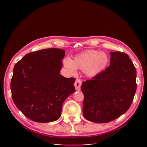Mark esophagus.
<instances>
[{
	"label": "esophagus",
	"mask_w": 147,
	"mask_h": 147,
	"mask_svg": "<svg viewBox=\"0 0 147 147\" xmlns=\"http://www.w3.org/2000/svg\"><path fill=\"white\" fill-rule=\"evenodd\" d=\"M81 85H82V80H81L79 79V78L76 79V80H75V82L74 83V86L75 87V89H76V90H77V91L80 90Z\"/></svg>",
	"instance_id": "1"
}]
</instances>
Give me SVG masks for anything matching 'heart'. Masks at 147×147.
Returning a JSON list of instances; mask_svg holds the SVG:
<instances>
[{
  "instance_id": "1",
  "label": "heart",
  "mask_w": 147,
  "mask_h": 147,
  "mask_svg": "<svg viewBox=\"0 0 147 147\" xmlns=\"http://www.w3.org/2000/svg\"><path fill=\"white\" fill-rule=\"evenodd\" d=\"M109 57L104 52L96 50H86L74 57V61L69 57L64 60L65 67L72 74H76L77 69L84 71L89 77H95L101 73L107 65Z\"/></svg>"
}]
</instances>
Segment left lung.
Masks as SVG:
<instances>
[{"instance_id": "1", "label": "left lung", "mask_w": 147, "mask_h": 147, "mask_svg": "<svg viewBox=\"0 0 147 147\" xmlns=\"http://www.w3.org/2000/svg\"><path fill=\"white\" fill-rule=\"evenodd\" d=\"M110 65L82 83L83 116L96 123H107L129 109L137 89L136 69L126 53H110Z\"/></svg>"}]
</instances>
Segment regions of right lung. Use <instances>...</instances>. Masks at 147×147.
I'll list each match as a JSON object with an SVG mask.
<instances>
[{
  "instance_id": "right-lung-1",
  "label": "right lung",
  "mask_w": 147,
  "mask_h": 147,
  "mask_svg": "<svg viewBox=\"0 0 147 147\" xmlns=\"http://www.w3.org/2000/svg\"><path fill=\"white\" fill-rule=\"evenodd\" d=\"M65 51L43 49L16 63L10 83L13 102L26 117L38 123L58 119L64 101L74 92V78L61 75Z\"/></svg>"
}]
</instances>
